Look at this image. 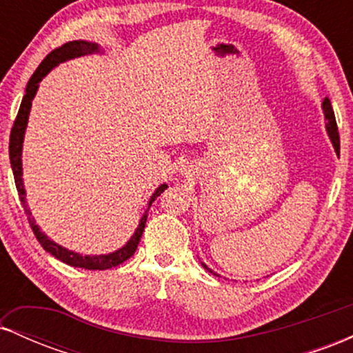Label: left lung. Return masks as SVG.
Masks as SVG:
<instances>
[{
    "label": "left lung",
    "mask_w": 353,
    "mask_h": 353,
    "mask_svg": "<svg viewBox=\"0 0 353 353\" xmlns=\"http://www.w3.org/2000/svg\"><path fill=\"white\" fill-rule=\"evenodd\" d=\"M322 108H323V114H325V121H327V124H325L327 132H329V136H330V139H332V144H334L335 151L339 152L340 151V137H339V131H337V121H335L334 109H332V104H330V99L329 98L323 99ZM202 265H204L205 269L209 270V272H212V270H210L208 265H205V264H202Z\"/></svg>",
    "instance_id": "obj_1"
}]
</instances>
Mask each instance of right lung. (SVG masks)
<instances>
[{"label":"right lung","mask_w":353,"mask_h":353,"mask_svg":"<svg viewBox=\"0 0 353 353\" xmlns=\"http://www.w3.org/2000/svg\"><path fill=\"white\" fill-rule=\"evenodd\" d=\"M98 44L94 43H88V41H70L66 44H63L61 48H56L52 50L46 58L43 59V63L39 64L38 70L34 71V74L31 76V79L28 81L26 86V94L23 96L21 106H19L18 116H16L13 128H11V134H10V161H11V169H13V176H14V184L16 189H18L19 199H21V204L24 208V212H26L28 221H30L31 229H33L36 239H38L39 244L43 245V249L46 252H50L51 255H54L56 259H59L61 262L64 264L72 265V267H81V269H88V270H104V269H111V267H116L123 262L128 261L129 257H132V254L136 252L137 244H139L141 236H143L144 228H145V221H148V210L141 219L139 228L136 229L134 236L131 237V241L125 244L123 249L116 250V252L108 254V255H79L76 252H71V250L64 249L52 242L51 239H48L46 234H43L39 230L38 225H36L34 219L31 217L30 209H28L26 199V190H24V184H23V168H21V149H23V137H24V129H26L28 124V116H30V109H31V101H33L36 91H38L39 81H41L44 76L50 72L52 68L58 66L59 63L63 61L78 58V56H84V54H91V52H98ZM168 189V185L163 184L161 188H157L156 192L152 194L151 201H149V208L154 201H156L157 196L164 192Z\"/></svg>","instance_id":"1"}]
</instances>
